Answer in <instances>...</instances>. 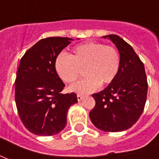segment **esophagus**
I'll return each mask as SVG.
<instances>
[{"instance_id": "1", "label": "esophagus", "mask_w": 159, "mask_h": 159, "mask_svg": "<svg viewBox=\"0 0 159 159\" xmlns=\"http://www.w3.org/2000/svg\"><path fill=\"white\" fill-rule=\"evenodd\" d=\"M77 99H78L79 102H80V101L83 100V96L80 95V94H78V95H77Z\"/></svg>"}]
</instances>
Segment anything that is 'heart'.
Here are the masks:
<instances>
[{
  "label": "heart",
  "mask_w": 159,
  "mask_h": 159,
  "mask_svg": "<svg viewBox=\"0 0 159 159\" xmlns=\"http://www.w3.org/2000/svg\"><path fill=\"white\" fill-rule=\"evenodd\" d=\"M120 65L119 51L99 42L78 45L73 48L70 56L59 54L54 63L57 74L68 84L77 80L84 70L86 77L70 87L71 91L81 94L96 91L100 84L113 83L119 75Z\"/></svg>",
  "instance_id": "heart-1"
}]
</instances>
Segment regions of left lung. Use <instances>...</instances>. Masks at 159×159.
<instances>
[{"label":"left lung","mask_w":159,"mask_h":159,"mask_svg":"<svg viewBox=\"0 0 159 159\" xmlns=\"http://www.w3.org/2000/svg\"><path fill=\"white\" fill-rule=\"evenodd\" d=\"M109 38L119 50L120 70L115 80L102 91L93 94L96 105L90 112L92 124L106 132L128 129L143 113L148 95V80L143 62L131 46L116 34Z\"/></svg>","instance_id":"obj_1"}]
</instances>
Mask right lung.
<instances>
[{"label":"right lung","instance_id":"right-lung-1","mask_svg":"<svg viewBox=\"0 0 159 159\" xmlns=\"http://www.w3.org/2000/svg\"><path fill=\"white\" fill-rule=\"evenodd\" d=\"M71 40L67 37L42 39L20 60L15 102L21 121L34 135L49 136L62 131L68 108L78 102L75 92L62 93L65 84L54 66L56 57Z\"/></svg>","mask_w":159,"mask_h":159}]
</instances>
